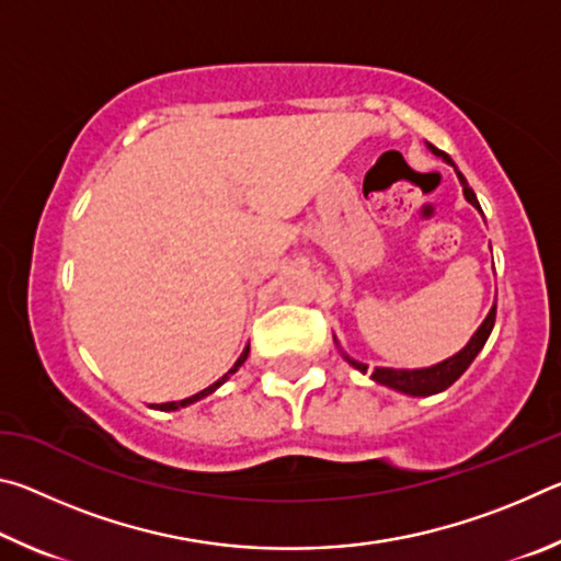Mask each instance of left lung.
<instances>
[{"label": "left lung", "mask_w": 561, "mask_h": 561, "mask_svg": "<svg viewBox=\"0 0 561 561\" xmlns=\"http://www.w3.org/2000/svg\"><path fill=\"white\" fill-rule=\"evenodd\" d=\"M428 148H431L433 156L443 158L445 163H450L455 168V163H453L448 153H443V150H438V148L431 146V144H428ZM455 173H458V178H460L465 201H468L472 207H478V210H480V203H478V197H474L472 187L468 185V180L462 178V173H460L458 168H455ZM495 314H497V304H492L490 314L485 317V321H482L480 329L474 331L472 339L468 341V346L460 348L455 356L440 360V364L428 366V368H381V366H378V368H374V371H371V378H374L376 383L393 388V391H401L405 396H433V393L445 391V388H450L465 371H468V366L472 364L474 356H478L480 351H482V346H485L490 331H492V327H495ZM336 346H339V341H336ZM341 356H344L348 364L356 368V371H360V374L368 371L366 364H360V360H354L348 354H344V351H341Z\"/></svg>", "instance_id": "1"}]
</instances>
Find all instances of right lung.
Instances as JSON below:
<instances>
[{
	"label": "right lung",
	"instance_id": "add662e5",
	"mask_svg": "<svg viewBox=\"0 0 561 561\" xmlns=\"http://www.w3.org/2000/svg\"><path fill=\"white\" fill-rule=\"evenodd\" d=\"M247 354H250V346H244V351L240 354V358L234 360V366L230 368V371H227L222 378H217V381L213 383V386H207L205 391H201V393H195V396H190V398H183V401H170V403H160V405H153V408H158V411H178V408H185V405H190V403H195V401H201V398H205V396H210V393H215L217 388H220L227 378H230L237 368H240L244 360H247Z\"/></svg>",
	"mask_w": 561,
	"mask_h": 561
}]
</instances>
